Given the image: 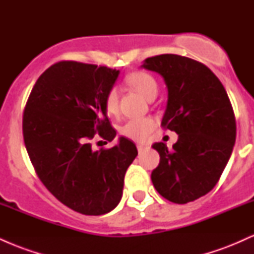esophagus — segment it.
Masks as SVG:
<instances>
[{"label": "esophagus", "mask_w": 254, "mask_h": 254, "mask_svg": "<svg viewBox=\"0 0 254 254\" xmlns=\"http://www.w3.org/2000/svg\"><path fill=\"white\" fill-rule=\"evenodd\" d=\"M147 148V145L144 144H137V150H138V153H142V151H144Z\"/></svg>", "instance_id": "34e87169"}]
</instances>
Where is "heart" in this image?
Returning <instances> with one entry per match:
<instances>
[{
    "mask_svg": "<svg viewBox=\"0 0 254 254\" xmlns=\"http://www.w3.org/2000/svg\"><path fill=\"white\" fill-rule=\"evenodd\" d=\"M127 82L131 88L138 92L142 97L148 100L155 98L157 93V83L151 75L144 71H136L127 77ZM105 107L110 115H115L118 111V90L111 88L105 98ZM155 127V122L151 118L130 119L122 127L121 132L125 137L135 141H144L148 135Z\"/></svg>",
    "mask_w": 254,
    "mask_h": 254,
    "instance_id": "b5f03b06",
    "label": "heart"
}]
</instances>
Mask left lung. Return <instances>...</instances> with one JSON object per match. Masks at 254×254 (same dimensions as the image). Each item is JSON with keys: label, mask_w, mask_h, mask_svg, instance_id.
<instances>
[{"label": "left lung", "mask_w": 254, "mask_h": 254, "mask_svg": "<svg viewBox=\"0 0 254 254\" xmlns=\"http://www.w3.org/2000/svg\"><path fill=\"white\" fill-rule=\"evenodd\" d=\"M141 68L164 78L168 99L161 125L178 133L172 149L153 144L160 164L151 182L171 202H193L214 189L232 155L237 137L232 104L216 75L191 58L160 55Z\"/></svg>", "instance_id": "8db88e82"}]
</instances>
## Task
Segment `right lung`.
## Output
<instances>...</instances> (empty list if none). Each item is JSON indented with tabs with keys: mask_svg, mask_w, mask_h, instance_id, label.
<instances>
[{
	"mask_svg": "<svg viewBox=\"0 0 254 254\" xmlns=\"http://www.w3.org/2000/svg\"><path fill=\"white\" fill-rule=\"evenodd\" d=\"M119 70L71 61L40 75L25 107L22 131L32 165L60 202L83 215H104L118 205L127 167L137 156L133 142L119 137L110 149L93 150L99 133L111 142L105 98Z\"/></svg>",
	"mask_w": 254,
	"mask_h": 254,
	"instance_id": "1",
	"label": "right lung"
}]
</instances>
